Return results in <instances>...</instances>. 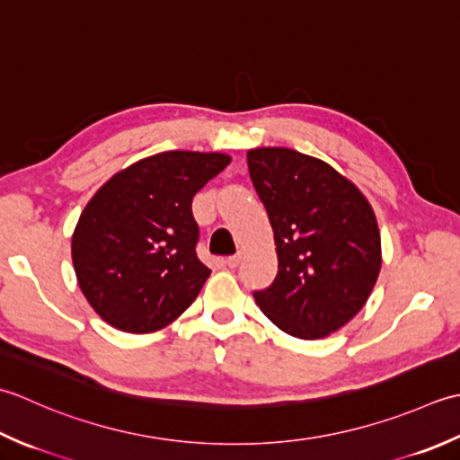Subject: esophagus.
<instances>
[{"mask_svg": "<svg viewBox=\"0 0 460 460\" xmlns=\"http://www.w3.org/2000/svg\"><path fill=\"white\" fill-rule=\"evenodd\" d=\"M224 264H226L230 270H234L240 264V256H230V258L224 260Z\"/></svg>", "mask_w": 460, "mask_h": 460, "instance_id": "esophagus-1", "label": "esophagus"}]
</instances>
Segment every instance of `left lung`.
Masks as SVG:
<instances>
[{
	"mask_svg": "<svg viewBox=\"0 0 460 460\" xmlns=\"http://www.w3.org/2000/svg\"><path fill=\"white\" fill-rule=\"evenodd\" d=\"M254 189L274 230L278 276L256 305L297 340H322L361 312L381 270L369 200L322 158L284 146L248 151Z\"/></svg>",
	"mask_w": 460,
	"mask_h": 460,
	"instance_id": "1",
	"label": "left lung"
}]
</instances>
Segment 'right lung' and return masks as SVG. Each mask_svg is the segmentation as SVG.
Instances as JSON below:
<instances>
[{"label":"right lung","instance_id":"1","mask_svg":"<svg viewBox=\"0 0 460 460\" xmlns=\"http://www.w3.org/2000/svg\"><path fill=\"white\" fill-rule=\"evenodd\" d=\"M230 161L226 153H158L93 194L75 226L71 258L101 320L127 333H153L190 307L210 276L196 258L192 199Z\"/></svg>","mask_w":460,"mask_h":460}]
</instances>
